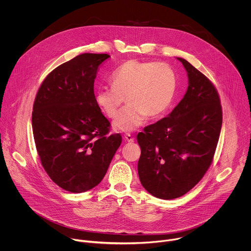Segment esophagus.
<instances>
[{"instance_id":"34e87169","label":"esophagus","mask_w":251,"mask_h":251,"mask_svg":"<svg viewBox=\"0 0 251 251\" xmlns=\"http://www.w3.org/2000/svg\"><path fill=\"white\" fill-rule=\"evenodd\" d=\"M124 139L127 141V142H134V138L133 136L130 134V133H126L124 135Z\"/></svg>"}]
</instances>
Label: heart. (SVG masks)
<instances>
[{
    "label": "heart",
    "instance_id": "obj_1",
    "mask_svg": "<svg viewBox=\"0 0 251 251\" xmlns=\"http://www.w3.org/2000/svg\"><path fill=\"white\" fill-rule=\"evenodd\" d=\"M111 86H101L95 92V102L109 118L115 117L125 101L128 104L118 113L114 127L134 131L149 117L164 114L170 107L176 86V75L165 62L130 59L110 75Z\"/></svg>",
    "mask_w": 251,
    "mask_h": 251
}]
</instances>
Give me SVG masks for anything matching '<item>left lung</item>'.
<instances>
[{
	"instance_id": "obj_1",
	"label": "left lung",
	"mask_w": 251,
	"mask_h": 251,
	"mask_svg": "<svg viewBox=\"0 0 251 251\" xmlns=\"http://www.w3.org/2000/svg\"><path fill=\"white\" fill-rule=\"evenodd\" d=\"M177 59L189 77L184 98L168 117L137 135L140 182L163 200L184 196L201 180L212 163L223 124L217 88L189 61Z\"/></svg>"
}]
</instances>
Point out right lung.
<instances>
[{
  "label": "right lung",
  "instance_id": "1",
  "mask_svg": "<svg viewBox=\"0 0 251 251\" xmlns=\"http://www.w3.org/2000/svg\"><path fill=\"white\" fill-rule=\"evenodd\" d=\"M107 53H82L48 75L35 95L31 124L49 176L61 189L83 193L104 177L122 136L95 102L94 79Z\"/></svg>",
  "mask_w": 251,
  "mask_h": 251
}]
</instances>
